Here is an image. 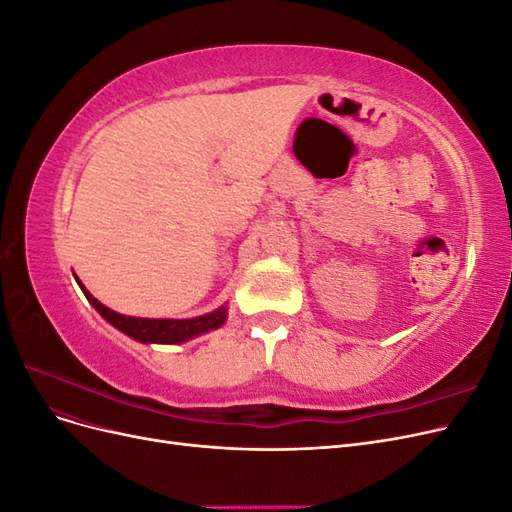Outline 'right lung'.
<instances>
[{"label":"right lung","instance_id":"right-lung-1","mask_svg":"<svg viewBox=\"0 0 512 512\" xmlns=\"http://www.w3.org/2000/svg\"><path fill=\"white\" fill-rule=\"evenodd\" d=\"M76 284L81 286L83 294L87 297V301L98 309V314L108 322L113 324L115 329H119L121 333H126L128 337L136 339L141 344H183L190 342V339L220 329L222 324L228 318V305H222L213 312L205 314V316H196V318H183V320H173V318H136V316H123L108 309L106 305H102L94 294H91L79 277L74 275Z\"/></svg>","mask_w":512,"mask_h":512}]
</instances>
